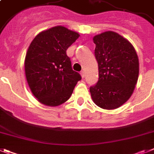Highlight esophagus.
Segmentation results:
<instances>
[{
  "label": "esophagus",
  "instance_id": "obj_1",
  "mask_svg": "<svg viewBox=\"0 0 154 154\" xmlns=\"http://www.w3.org/2000/svg\"><path fill=\"white\" fill-rule=\"evenodd\" d=\"M80 74H81V76H82V78H84V77H85V72H84V71H81V72H80Z\"/></svg>",
  "mask_w": 154,
  "mask_h": 154
}]
</instances>
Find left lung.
<instances>
[{
    "mask_svg": "<svg viewBox=\"0 0 154 154\" xmlns=\"http://www.w3.org/2000/svg\"><path fill=\"white\" fill-rule=\"evenodd\" d=\"M93 42L99 79L90 88L92 98L101 108H118L133 93L139 76L138 56L127 39L112 31L97 35Z\"/></svg>",
    "mask_w": 154,
    "mask_h": 154,
    "instance_id": "left-lung-1",
    "label": "left lung"
}]
</instances>
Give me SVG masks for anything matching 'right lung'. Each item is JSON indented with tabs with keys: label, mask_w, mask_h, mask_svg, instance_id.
I'll return each instance as SVG.
<instances>
[{
	"label": "right lung",
	"mask_w": 154,
	"mask_h": 154,
	"mask_svg": "<svg viewBox=\"0 0 154 154\" xmlns=\"http://www.w3.org/2000/svg\"><path fill=\"white\" fill-rule=\"evenodd\" d=\"M79 36L65 27L55 26L38 34L29 45L25 60L26 79L40 103L47 106L64 103L82 79L66 54Z\"/></svg>",
	"instance_id": "add662e5"
}]
</instances>
